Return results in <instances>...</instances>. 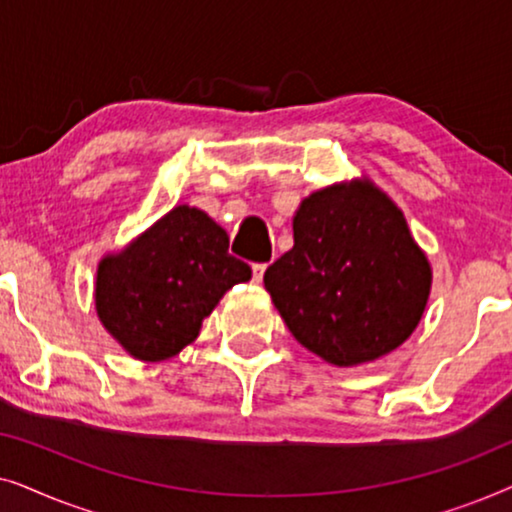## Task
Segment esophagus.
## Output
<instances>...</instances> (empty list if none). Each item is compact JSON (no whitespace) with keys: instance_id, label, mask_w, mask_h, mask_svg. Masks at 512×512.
Masks as SVG:
<instances>
[{"instance_id":"1","label":"esophagus","mask_w":512,"mask_h":512,"mask_svg":"<svg viewBox=\"0 0 512 512\" xmlns=\"http://www.w3.org/2000/svg\"><path fill=\"white\" fill-rule=\"evenodd\" d=\"M265 268H268V263H254V265H251V270H254V282H256V284L263 279Z\"/></svg>"}]
</instances>
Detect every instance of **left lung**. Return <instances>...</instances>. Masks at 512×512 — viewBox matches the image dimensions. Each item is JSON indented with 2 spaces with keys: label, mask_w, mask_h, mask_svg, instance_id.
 Instances as JSON below:
<instances>
[{
  "label": "left lung",
  "mask_w": 512,
  "mask_h": 512,
  "mask_svg": "<svg viewBox=\"0 0 512 512\" xmlns=\"http://www.w3.org/2000/svg\"><path fill=\"white\" fill-rule=\"evenodd\" d=\"M263 282L293 338L347 368L410 338L429 300L431 265L401 209L366 179L300 202L293 249Z\"/></svg>",
  "instance_id": "1"
}]
</instances>
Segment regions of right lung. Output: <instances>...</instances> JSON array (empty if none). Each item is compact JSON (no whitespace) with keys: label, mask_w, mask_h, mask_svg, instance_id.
Here are the masks:
<instances>
[{"label":"right lung","mask_w":512,"mask_h":512,"mask_svg":"<svg viewBox=\"0 0 512 512\" xmlns=\"http://www.w3.org/2000/svg\"><path fill=\"white\" fill-rule=\"evenodd\" d=\"M251 268L228 254V235L202 209L179 205L100 261L95 307L102 326L139 361H165L198 338L223 293Z\"/></svg>","instance_id":"right-lung-1"}]
</instances>
